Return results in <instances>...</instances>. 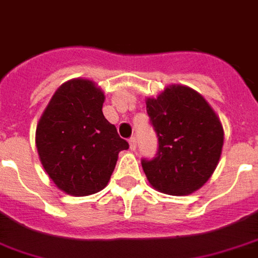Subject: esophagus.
Here are the masks:
<instances>
[{
    "instance_id": "esophagus-1",
    "label": "esophagus",
    "mask_w": 258,
    "mask_h": 258,
    "mask_svg": "<svg viewBox=\"0 0 258 258\" xmlns=\"http://www.w3.org/2000/svg\"><path fill=\"white\" fill-rule=\"evenodd\" d=\"M128 143H130V149H131V150H135V149H137V138L135 137L131 138V139L128 141Z\"/></svg>"
}]
</instances>
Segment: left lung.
I'll list each match as a JSON object with an SVG mask.
<instances>
[{
    "label": "left lung",
    "instance_id": "left-lung-1",
    "mask_svg": "<svg viewBox=\"0 0 258 258\" xmlns=\"http://www.w3.org/2000/svg\"><path fill=\"white\" fill-rule=\"evenodd\" d=\"M146 109L158 137L157 157L142 160L150 185L172 196L202 188L219 164L225 139L215 111L196 90L177 84L146 98Z\"/></svg>",
    "mask_w": 258,
    "mask_h": 258
}]
</instances>
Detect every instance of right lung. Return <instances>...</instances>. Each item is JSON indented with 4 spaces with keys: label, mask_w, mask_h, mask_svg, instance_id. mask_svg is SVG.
Returning <instances> with one entry per match:
<instances>
[{
    "label": "right lung",
    "mask_w": 258,
    "mask_h": 258,
    "mask_svg": "<svg viewBox=\"0 0 258 258\" xmlns=\"http://www.w3.org/2000/svg\"><path fill=\"white\" fill-rule=\"evenodd\" d=\"M104 92L86 78L59 86L37 121L36 149L54 184L64 194L88 196L105 188L128 143L103 115Z\"/></svg>",
    "instance_id": "add662e5"
}]
</instances>
